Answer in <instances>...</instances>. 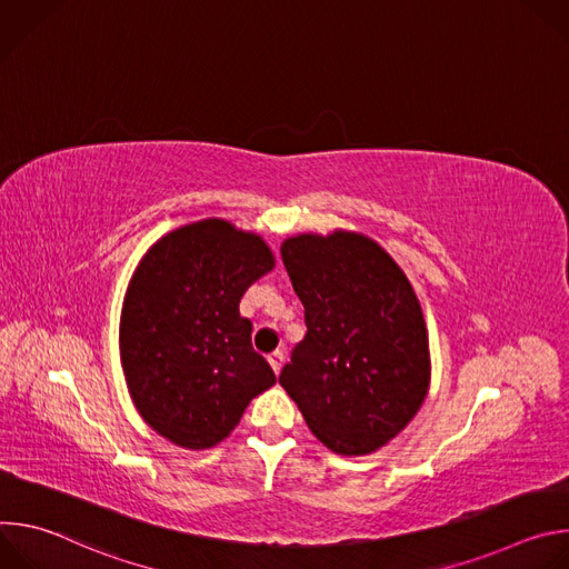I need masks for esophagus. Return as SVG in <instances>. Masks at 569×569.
<instances>
[{"label":"esophagus","mask_w":569,"mask_h":569,"mask_svg":"<svg viewBox=\"0 0 569 569\" xmlns=\"http://www.w3.org/2000/svg\"><path fill=\"white\" fill-rule=\"evenodd\" d=\"M283 360H286L283 351H272V353L268 356V362H270V367L274 369V373H279V371H281V367H283Z\"/></svg>","instance_id":"obj_1"}]
</instances>
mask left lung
I'll return each instance as SVG.
<instances>
[{
	"mask_svg": "<svg viewBox=\"0 0 569 569\" xmlns=\"http://www.w3.org/2000/svg\"><path fill=\"white\" fill-rule=\"evenodd\" d=\"M281 259L303 303L306 336L279 382L312 435L338 455H367L419 412L430 382L419 299L373 240L301 233Z\"/></svg>",
	"mask_w": 569,
	"mask_h": 569,
	"instance_id": "8db88e82",
	"label": "left lung"
}]
</instances>
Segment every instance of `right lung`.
<instances>
[{
	"instance_id": "obj_1",
	"label": "right lung",
	"mask_w": 569,
	"mask_h": 569,
	"mask_svg": "<svg viewBox=\"0 0 569 569\" xmlns=\"http://www.w3.org/2000/svg\"><path fill=\"white\" fill-rule=\"evenodd\" d=\"M272 266L257 233L218 218L171 231L141 259L121 312V362L139 415L176 446H216L277 382L238 312Z\"/></svg>"
}]
</instances>
